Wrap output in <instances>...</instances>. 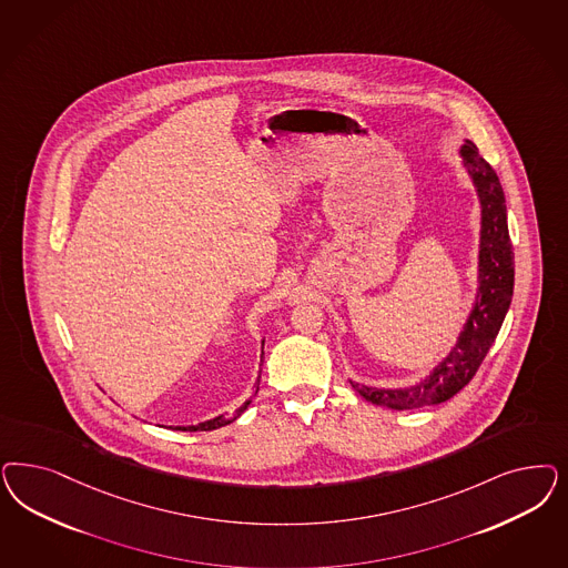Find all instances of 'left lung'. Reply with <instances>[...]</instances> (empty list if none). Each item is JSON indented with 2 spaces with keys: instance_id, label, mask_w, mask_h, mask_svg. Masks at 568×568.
<instances>
[{
  "instance_id": "obj_1",
  "label": "left lung",
  "mask_w": 568,
  "mask_h": 568,
  "mask_svg": "<svg viewBox=\"0 0 568 568\" xmlns=\"http://www.w3.org/2000/svg\"><path fill=\"white\" fill-rule=\"evenodd\" d=\"M459 154L480 201L478 293L475 307L468 315L464 329L459 332L456 347L418 385L376 388L351 383L366 402L390 409H414L452 399L473 381L487 351L494 345L495 336L513 303L514 251L508 234L506 196L501 183L494 166L478 154V148L470 140H466Z\"/></svg>"
}]
</instances>
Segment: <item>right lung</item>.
<instances>
[{
  "mask_svg": "<svg viewBox=\"0 0 568 568\" xmlns=\"http://www.w3.org/2000/svg\"><path fill=\"white\" fill-rule=\"evenodd\" d=\"M248 403H244L240 409H236L234 414H230V416H217V418H213V420L201 422V424H194V426H175V430H190V433H196V430H215V428H221V426H225V424H230V422L236 420L239 416L244 414V409L248 407Z\"/></svg>",
  "mask_w": 568,
  "mask_h": 568,
  "instance_id": "right-lung-1",
  "label": "right lung"
}]
</instances>
